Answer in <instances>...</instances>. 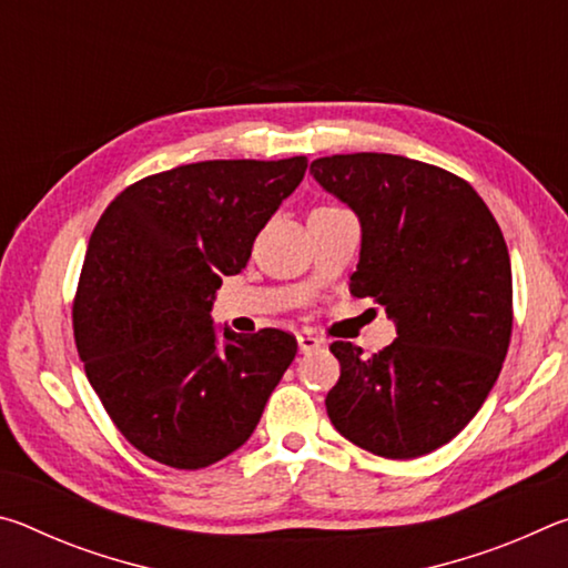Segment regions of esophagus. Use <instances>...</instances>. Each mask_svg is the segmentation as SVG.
Returning a JSON list of instances; mask_svg holds the SVG:
<instances>
[{
	"label": "esophagus",
	"instance_id": "1",
	"mask_svg": "<svg viewBox=\"0 0 568 568\" xmlns=\"http://www.w3.org/2000/svg\"><path fill=\"white\" fill-rule=\"evenodd\" d=\"M321 345H323V341L318 338V335L297 333V348H301V353H313V351H318Z\"/></svg>",
	"mask_w": 568,
	"mask_h": 568
}]
</instances>
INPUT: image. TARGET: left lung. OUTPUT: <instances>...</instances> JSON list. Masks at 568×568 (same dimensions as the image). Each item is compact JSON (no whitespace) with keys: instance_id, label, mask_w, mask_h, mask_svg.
Returning a JSON list of instances; mask_svg holds the SVG:
<instances>
[{"instance_id":"obj_1","label":"left lung","mask_w":568,"mask_h":568,"mask_svg":"<svg viewBox=\"0 0 568 568\" xmlns=\"http://www.w3.org/2000/svg\"><path fill=\"white\" fill-rule=\"evenodd\" d=\"M313 178L361 220L355 297H373L398 338L365 355L335 341L325 398L335 430L383 458L448 444L484 406L514 325L501 227L466 180L426 162L355 152L313 160Z\"/></svg>"}]
</instances>
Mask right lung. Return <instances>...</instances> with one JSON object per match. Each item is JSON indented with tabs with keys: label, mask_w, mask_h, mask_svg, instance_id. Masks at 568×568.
<instances>
[{
	"label": "right lung",
	"mask_w": 568,
	"mask_h": 568,
	"mask_svg": "<svg viewBox=\"0 0 568 568\" xmlns=\"http://www.w3.org/2000/svg\"><path fill=\"white\" fill-rule=\"evenodd\" d=\"M307 160H205L124 187L90 237L72 323L104 410L160 464L195 470L253 434L297 353L291 333L210 318Z\"/></svg>",
	"instance_id": "1"
}]
</instances>
